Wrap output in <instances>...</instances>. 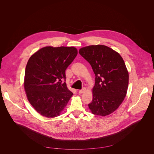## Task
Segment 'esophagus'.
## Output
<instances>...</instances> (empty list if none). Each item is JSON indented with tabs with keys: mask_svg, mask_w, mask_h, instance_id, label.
Masks as SVG:
<instances>
[{
	"mask_svg": "<svg viewBox=\"0 0 154 154\" xmlns=\"http://www.w3.org/2000/svg\"><path fill=\"white\" fill-rule=\"evenodd\" d=\"M85 90H86V89L85 88H83L82 90L79 91V94H82V93H83L85 91Z\"/></svg>",
	"mask_w": 154,
	"mask_h": 154,
	"instance_id": "obj_1",
	"label": "esophagus"
}]
</instances>
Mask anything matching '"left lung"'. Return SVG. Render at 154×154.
I'll return each instance as SVG.
<instances>
[{"mask_svg": "<svg viewBox=\"0 0 154 154\" xmlns=\"http://www.w3.org/2000/svg\"><path fill=\"white\" fill-rule=\"evenodd\" d=\"M79 54L88 62L95 74L91 112L105 116L115 112L124 100L128 85V72L120 54L104 45L82 48Z\"/></svg>", "mask_w": 154, "mask_h": 154, "instance_id": "8db88e82", "label": "left lung"}]
</instances>
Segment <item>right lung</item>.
<instances>
[{
	"label": "right lung",
	"mask_w": 154,
	"mask_h": 154,
	"mask_svg": "<svg viewBox=\"0 0 154 154\" xmlns=\"http://www.w3.org/2000/svg\"><path fill=\"white\" fill-rule=\"evenodd\" d=\"M77 54L74 47L46 46L30 57L24 87L29 102L41 115L60 116L72 96L62 80L66 79L65 71Z\"/></svg>",
	"instance_id": "1"
}]
</instances>
